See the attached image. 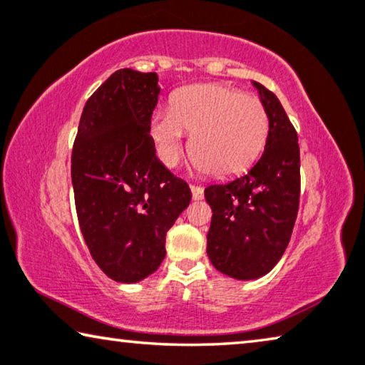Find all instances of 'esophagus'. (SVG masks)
<instances>
[{"instance_id":"esophagus-1","label":"esophagus","mask_w":365,"mask_h":365,"mask_svg":"<svg viewBox=\"0 0 365 365\" xmlns=\"http://www.w3.org/2000/svg\"><path fill=\"white\" fill-rule=\"evenodd\" d=\"M190 190H192V199L194 200H200L202 197H204V189H202L200 186H190Z\"/></svg>"}]
</instances>
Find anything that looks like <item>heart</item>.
Instances as JSON below:
<instances>
[{
  "instance_id": "obj_1",
  "label": "heart",
  "mask_w": 365,
  "mask_h": 365,
  "mask_svg": "<svg viewBox=\"0 0 365 365\" xmlns=\"http://www.w3.org/2000/svg\"><path fill=\"white\" fill-rule=\"evenodd\" d=\"M186 133H192V160L212 176H232L259 156L269 133L264 104L223 85H192L156 112L150 124L156 155L168 168L181 158Z\"/></svg>"
}]
</instances>
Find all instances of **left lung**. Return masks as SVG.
Instances as JSON below:
<instances>
[{"label": "left lung", "mask_w": 365, "mask_h": 365, "mask_svg": "<svg viewBox=\"0 0 365 365\" xmlns=\"http://www.w3.org/2000/svg\"><path fill=\"white\" fill-rule=\"evenodd\" d=\"M269 117L264 153L246 175L205 189L212 209L207 255L217 271L238 280L266 276L287 248L300 199V148L276 98L253 81Z\"/></svg>", "instance_id": "1"}]
</instances>
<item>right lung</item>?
Returning <instances> with one entry per match:
<instances>
[{
  "instance_id": "add662e5",
  "label": "right lung",
  "mask_w": 365,
  "mask_h": 365,
  "mask_svg": "<svg viewBox=\"0 0 365 365\" xmlns=\"http://www.w3.org/2000/svg\"><path fill=\"white\" fill-rule=\"evenodd\" d=\"M158 75L117 70L86 101L71 153L78 222L106 276L133 284L160 267L166 233L190 202L150 135Z\"/></svg>"
}]
</instances>
